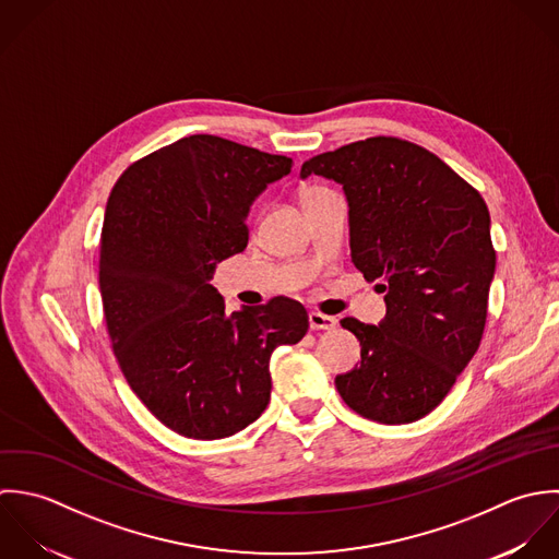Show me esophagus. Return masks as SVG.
Masks as SVG:
<instances>
[{"instance_id":"1","label":"esophagus","mask_w":559,"mask_h":559,"mask_svg":"<svg viewBox=\"0 0 559 559\" xmlns=\"http://www.w3.org/2000/svg\"><path fill=\"white\" fill-rule=\"evenodd\" d=\"M309 324H311L313 331H333L336 326V320L335 318H331V316L311 311V313H309Z\"/></svg>"}]
</instances>
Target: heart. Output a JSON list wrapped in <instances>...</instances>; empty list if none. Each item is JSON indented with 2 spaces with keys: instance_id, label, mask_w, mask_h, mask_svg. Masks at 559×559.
<instances>
[{
  "instance_id": "obj_1",
  "label": "heart",
  "mask_w": 559,
  "mask_h": 559,
  "mask_svg": "<svg viewBox=\"0 0 559 559\" xmlns=\"http://www.w3.org/2000/svg\"><path fill=\"white\" fill-rule=\"evenodd\" d=\"M313 190H320V188H309L305 194H309V192H313Z\"/></svg>"
}]
</instances>
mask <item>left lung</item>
<instances>
[{
    "label": "left lung",
    "mask_w": 559,
    "mask_h": 559,
    "mask_svg": "<svg viewBox=\"0 0 559 559\" xmlns=\"http://www.w3.org/2000/svg\"><path fill=\"white\" fill-rule=\"evenodd\" d=\"M343 188L352 263L384 294L378 326H341L360 362L335 378L365 419L400 426L432 413L479 347L495 276L490 214L435 153L397 138H367L311 157L300 177Z\"/></svg>",
    "instance_id": "obj_1"
}]
</instances>
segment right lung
<instances>
[{
  "label": "right lung",
  "mask_w": 559,
  "mask_h": 559,
  "mask_svg": "<svg viewBox=\"0 0 559 559\" xmlns=\"http://www.w3.org/2000/svg\"><path fill=\"white\" fill-rule=\"evenodd\" d=\"M289 173L285 155L201 133L135 162L114 186L99 248L114 354L142 404L181 437L216 441L257 421L272 352L309 331L292 298L226 313L210 285L246 248L252 203Z\"/></svg>",
  "instance_id": "add662e5"
}]
</instances>
